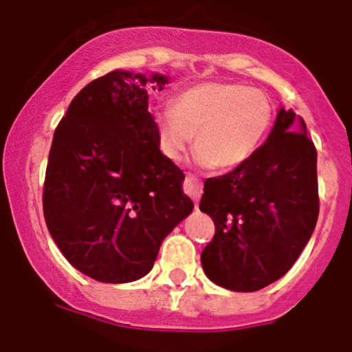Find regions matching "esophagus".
<instances>
[{
  "label": "esophagus",
  "mask_w": 352,
  "mask_h": 352,
  "mask_svg": "<svg viewBox=\"0 0 352 352\" xmlns=\"http://www.w3.org/2000/svg\"><path fill=\"white\" fill-rule=\"evenodd\" d=\"M184 190H186V194H189L194 201H197L202 194V182L199 179H196V177L187 175L186 182H184Z\"/></svg>",
  "instance_id": "obj_1"
}]
</instances>
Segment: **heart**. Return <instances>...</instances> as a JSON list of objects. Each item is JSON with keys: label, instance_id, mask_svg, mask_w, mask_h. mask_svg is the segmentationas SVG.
<instances>
[{"label": "heart", "instance_id": "heart-1", "mask_svg": "<svg viewBox=\"0 0 352 352\" xmlns=\"http://www.w3.org/2000/svg\"><path fill=\"white\" fill-rule=\"evenodd\" d=\"M274 107L264 91L236 83H201L180 91L158 113L162 153L180 162L196 134V162L235 168L252 158L271 131Z\"/></svg>", "mask_w": 352, "mask_h": 352}]
</instances>
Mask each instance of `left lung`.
Returning a JSON list of instances; mask_svg holds the SVG:
<instances>
[{
	"instance_id": "left-lung-1",
	"label": "left lung",
	"mask_w": 352,
	"mask_h": 352,
	"mask_svg": "<svg viewBox=\"0 0 352 352\" xmlns=\"http://www.w3.org/2000/svg\"><path fill=\"white\" fill-rule=\"evenodd\" d=\"M199 208L216 226L201 254L214 285L250 293L283 278L318 218L317 150L305 120L279 107L261 150L233 172L206 180Z\"/></svg>"
}]
</instances>
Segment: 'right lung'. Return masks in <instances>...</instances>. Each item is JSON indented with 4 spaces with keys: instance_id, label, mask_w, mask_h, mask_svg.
<instances>
[{
    "instance_id": "1",
    "label": "right lung",
    "mask_w": 352,
    "mask_h": 352,
    "mask_svg": "<svg viewBox=\"0 0 352 352\" xmlns=\"http://www.w3.org/2000/svg\"><path fill=\"white\" fill-rule=\"evenodd\" d=\"M166 83V74L110 71L73 98L56 127L45 225L67 262L95 281L146 276L165 236L194 209L148 112L146 85L162 91Z\"/></svg>"
}]
</instances>
